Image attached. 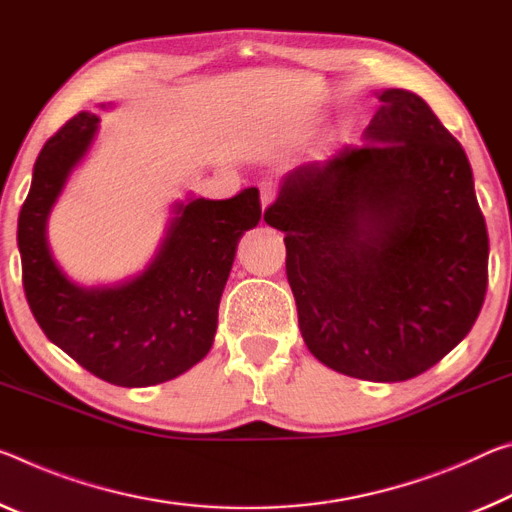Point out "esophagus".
Here are the masks:
<instances>
[{"mask_svg": "<svg viewBox=\"0 0 512 512\" xmlns=\"http://www.w3.org/2000/svg\"><path fill=\"white\" fill-rule=\"evenodd\" d=\"M278 196V184L273 180H262L259 182V198H262V207L266 209L271 205V202Z\"/></svg>", "mask_w": 512, "mask_h": 512, "instance_id": "esophagus-1", "label": "esophagus"}]
</instances>
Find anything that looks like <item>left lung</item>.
<instances>
[{
  "mask_svg": "<svg viewBox=\"0 0 512 512\" xmlns=\"http://www.w3.org/2000/svg\"><path fill=\"white\" fill-rule=\"evenodd\" d=\"M364 132L287 175L264 221L285 232L298 326L316 360L399 383L472 330L488 230L462 145L419 95L389 88Z\"/></svg>",
  "mask_w": 512,
  "mask_h": 512,
  "instance_id": "obj_1",
  "label": "left lung"
}]
</instances>
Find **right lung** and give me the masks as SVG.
<instances>
[{"label":"right lung","mask_w":512,"mask_h":512,"mask_svg":"<svg viewBox=\"0 0 512 512\" xmlns=\"http://www.w3.org/2000/svg\"><path fill=\"white\" fill-rule=\"evenodd\" d=\"M97 120L91 111L77 113L38 154L18 218L24 294L47 339L93 376L120 387L159 385L212 348L237 243L262 218L259 191L182 202L148 271L120 287L81 289L54 264L45 225Z\"/></svg>","instance_id":"right-lung-1"}]
</instances>
